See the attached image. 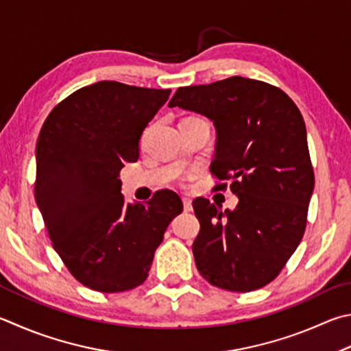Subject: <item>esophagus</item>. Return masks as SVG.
I'll list each match as a JSON object with an SVG mask.
<instances>
[{"label": "esophagus", "instance_id": "1", "mask_svg": "<svg viewBox=\"0 0 351 351\" xmlns=\"http://www.w3.org/2000/svg\"><path fill=\"white\" fill-rule=\"evenodd\" d=\"M182 206H184V212H192L193 210L192 201H190L189 197H182Z\"/></svg>", "mask_w": 351, "mask_h": 351}]
</instances>
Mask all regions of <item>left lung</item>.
Segmentation results:
<instances>
[{"label": "left lung", "mask_w": 351, "mask_h": 351, "mask_svg": "<svg viewBox=\"0 0 351 351\" xmlns=\"http://www.w3.org/2000/svg\"><path fill=\"white\" fill-rule=\"evenodd\" d=\"M169 107L212 121L210 171L233 180L239 199L224 212L204 197L193 201L201 224L192 247L197 271L228 291L261 289L284 269L307 224L315 175L301 112L281 88L242 76L180 87Z\"/></svg>", "instance_id": "1"}]
</instances>
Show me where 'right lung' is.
<instances>
[{"mask_svg": "<svg viewBox=\"0 0 351 351\" xmlns=\"http://www.w3.org/2000/svg\"><path fill=\"white\" fill-rule=\"evenodd\" d=\"M170 88L99 81L55 107L36 143L35 201L69 271L88 289L118 293L141 285L181 197L161 190L125 204L119 170L136 162L139 139Z\"/></svg>", "mask_w": 351, "mask_h": 351, "instance_id": "right-lung-1", "label": "right lung"}]
</instances>
